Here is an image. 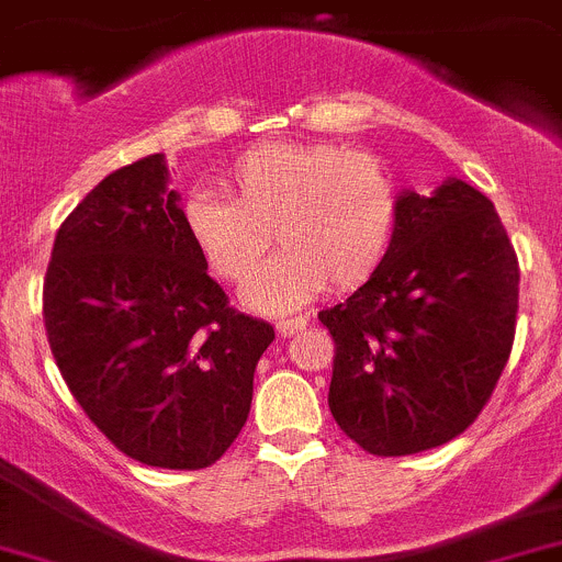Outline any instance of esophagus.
<instances>
[{
  "instance_id": "1",
  "label": "esophagus",
  "mask_w": 562,
  "mask_h": 562,
  "mask_svg": "<svg viewBox=\"0 0 562 562\" xmlns=\"http://www.w3.org/2000/svg\"><path fill=\"white\" fill-rule=\"evenodd\" d=\"M307 327V316H291V318H280L277 322V335L280 338H291V335H296L299 329Z\"/></svg>"
}]
</instances>
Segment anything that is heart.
<instances>
[{
  "label": "heart",
  "instance_id": "1",
  "mask_svg": "<svg viewBox=\"0 0 562 562\" xmlns=\"http://www.w3.org/2000/svg\"><path fill=\"white\" fill-rule=\"evenodd\" d=\"M224 186L229 194L193 191L182 222L210 271L227 282H244L271 240L282 244L244 288L255 311H291L327 282L358 288L387 260L400 188L371 151L266 140L235 157Z\"/></svg>",
  "mask_w": 562,
  "mask_h": 562
}]
</instances>
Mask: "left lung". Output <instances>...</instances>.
I'll return each mask as SVG.
<instances>
[{"mask_svg": "<svg viewBox=\"0 0 562 562\" xmlns=\"http://www.w3.org/2000/svg\"><path fill=\"white\" fill-rule=\"evenodd\" d=\"M516 313L518 257L491 199L463 180L402 193L382 269L318 313L333 418L376 458L458 438L505 371Z\"/></svg>", "mask_w": 562, "mask_h": 562, "instance_id": "obj_1", "label": "left lung"}]
</instances>
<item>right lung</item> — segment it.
I'll return each mask as SVG.
<instances>
[{
  "instance_id": "right-lung-1",
  "label": "right lung",
  "mask_w": 562,
  "mask_h": 562,
  "mask_svg": "<svg viewBox=\"0 0 562 562\" xmlns=\"http://www.w3.org/2000/svg\"><path fill=\"white\" fill-rule=\"evenodd\" d=\"M166 182L162 155L140 157L68 213L44 327L68 391L119 452L196 471L238 438L274 329L229 307Z\"/></svg>"
}]
</instances>
